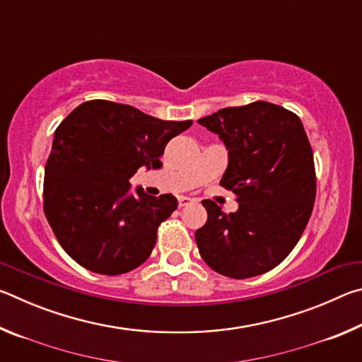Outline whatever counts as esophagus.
Masks as SVG:
<instances>
[{"label":"esophagus","mask_w":362,"mask_h":362,"mask_svg":"<svg viewBox=\"0 0 362 362\" xmlns=\"http://www.w3.org/2000/svg\"><path fill=\"white\" fill-rule=\"evenodd\" d=\"M192 203H193V199L188 198V196H180V198H179V206L180 207L188 206V204H192Z\"/></svg>","instance_id":"1"}]
</instances>
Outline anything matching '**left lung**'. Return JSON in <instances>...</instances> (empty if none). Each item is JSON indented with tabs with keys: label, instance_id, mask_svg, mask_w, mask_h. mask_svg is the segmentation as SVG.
Masks as SVG:
<instances>
[{
	"label": "left lung",
	"instance_id": "obj_1",
	"mask_svg": "<svg viewBox=\"0 0 362 362\" xmlns=\"http://www.w3.org/2000/svg\"><path fill=\"white\" fill-rule=\"evenodd\" d=\"M228 150L220 185L238 194L236 212L204 199L207 222L194 238L214 272L235 279L278 267L296 247L316 196L313 151L296 113L269 102L228 107L198 119Z\"/></svg>",
	"mask_w": 362,
	"mask_h": 362
}]
</instances>
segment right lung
<instances>
[{
  "label": "right lung",
  "mask_w": 362,
  "mask_h": 362,
  "mask_svg": "<svg viewBox=\"0 0 362 362\" xmlns=\"http://www.w3.org/2000/svg\"><path fill=\"white\" fill-rule=\"evenodd\" d=\"M193 121H164L124 103L89 100L54 132L45 168V214L60 246L99 274H122L148 259L173 194L131 192L137 169H159L168 142Z\"/></svg>",
  "instance_id": "add662e5"
}]
</instances>
